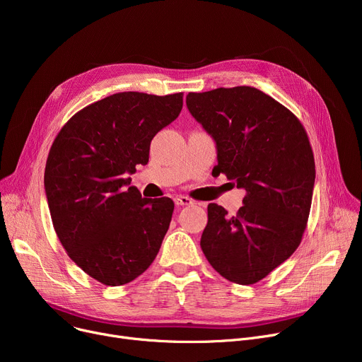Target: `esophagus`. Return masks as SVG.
<instances>
[{"mask_svg": "<svg viewBox=\"0 0 362 362\" xmlns=\"http://www.w3.org/2000/svg\"><path fill=\"white\" fill-rule=\"evenodd\" d=\"M175 202H176L177 206H183V205H192L194 199L189 198V197H185V195H177L175 198Z\"/></svg>", "mask_w": 362, "mask_h": 362, "instance_id": "esophagus-1", "label": "esophagus"}]
</instances>
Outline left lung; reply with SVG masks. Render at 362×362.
I'll list each match as a JSON object with an SVG mask.
<instances>
[{
	"label": "left lung",
	"mask_w": 362,
	"mask_h": 362,
	"mask_svg": "<svg viewBox=\"0 0 362 362\" xmlns=\"http://www.w3.org/2000/svg\"><path fill=\"white\" fill-rule=\"evenodd\" d=\"M186 105L216 142L218 173L246 192L233 217L208 205L202 252L224 279L257 283L305 232L315 182L308 135L293 112L251 86L189 92Z\"/></svg>",
	"instance_id": "left-lung-1"
}]
</instances>
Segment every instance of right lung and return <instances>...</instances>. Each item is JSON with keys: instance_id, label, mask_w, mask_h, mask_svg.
<instances>
[{"instance_id": "obj_1", "label": "right lung", "mask_w": 362, "mask_h": 362, "mask_svg": "<svg viewBox=\"0 0 362 362\" xmlns=\"http://www.w3.org/2000/svg\"><path fill=\"white\" fill-rule=\"evenodd\" d=\"M182 107V92L114 93L76 112L51 146L44 183L55 233L76 265L107 286L135 280L160 251L175 204L142 198L129 176Z\"/></svg>"}]
</instances>
